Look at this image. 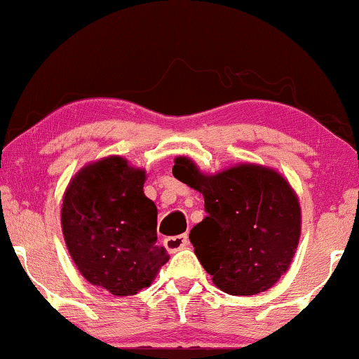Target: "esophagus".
<instances>
[{"label":"esophagus","instance_id":"esophagus-1","mask_svg":"<svg viewBox=\"0 0 359 359\" xmlns=\"http://www.w3.org/2000/svg\"><path fill=\"white\" fill-rule=\"evenodd\" d=\"M188 245H189V237L186 233L175 235V237L165 238V247L171 253L178 252V250H183V248L188 247Z\"/></svg>","mask_w":359,"mask_h":359}]
</instances>
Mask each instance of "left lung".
Here are the masks:
<instances>
[{
    "mask_svg": "<svg viewBox=\"0 0 359 359\" xmlns=\"http://www.w3.org/2000/svg\"><path fill=\"white\" fill-rule=\"evenodd\" d=\"M173 176L204 196L208 215L189 240L215 286L232 296L273 287L301 237V205L289 181L257 163L205 175L188 156H176Z\"/></svg>",
    "mask_w": 359,
    "mask_h": 359,
    "instance_id": "obj_1",
    "label": "left lung"
}]
</instances>
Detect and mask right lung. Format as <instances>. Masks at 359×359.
Masks as SVG:
<instances>
[{
	"label": "right lung",
	"mask_w": 359,
	"mask_h": 359,
	"mask_svg": "<svg viewBox=\"0 0 359 359\" xmlns=\"http://www.w3.org/2000/svg\"><path fill=\"white\" fill-rule=\"evenodd\" d=\"M144 168L119 155L88 163L68 183L62 232L78 271L112 296L149 287L170 257L156 242V205Z\"/></svg>",
	"instance_id": "1"
}]
</instances>
